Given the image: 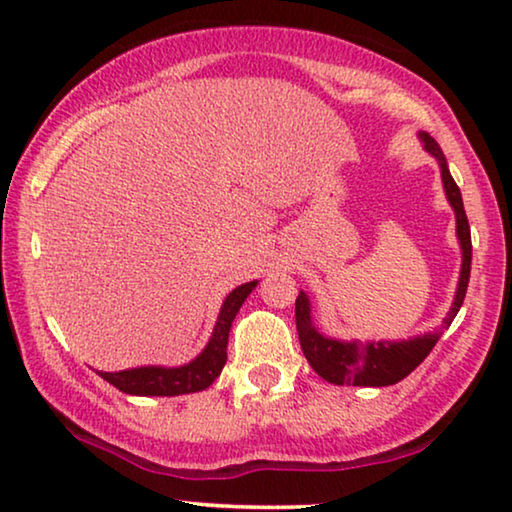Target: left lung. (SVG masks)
Segmentation results:
<instances>
[{
    "label": "left lung",
    "instance_id": "1",
    "mask_svg": "<svg viewBox=\"0 0 512 512\" xmlns=\"http://www.w3.org/2000/svg\"><path fill=\"white\" fill-rule=\"evenodd\" d=\"M425 151L439 160L441 167V181H444V190L448 202L455 211L457 220V239H460L462 248V269H460V282H457V292L453 308L448 310L444 319V329L453 324V319L462 308L464 294H467L469 287V273H471V230L467 213H464L462 204V193L457 188L455 179L448 172V163L444 151L434 137L427 133H421ZM296 331H299L301 349L312 370L317 372L319 377L329 381V384L338 386H391L398 384L409 372H414L418 365L425 361V356L432 352V347L437 345L439 331L437 333H425L418 335V338L400 340V342H345L326 338V335L319 333L312 324L310 317V299L308 294L301 292L299 299H296Z\"/></svg>",
    "mask_w": 512,
    "mask_h": 512
}]
</instances>
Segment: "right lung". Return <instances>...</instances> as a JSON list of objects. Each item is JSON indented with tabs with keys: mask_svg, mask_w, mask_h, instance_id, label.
<instances>
[{
	"mask_svg": "<svg viewBox=\"0 0 512 512\" xmlns=\"http://www.w3.org/2000/svg\"><path fill=\"white\" fill-rule=\"evenodd\" d=\"M257 280L246 282L236 287L234 292L223 301L218 322L213 326L209 345L202 349V354L181 368H160V365H147V368H133L121 372H98L105 381H110L114 388L128 395H183L197 393L209 388L216 377L223 372L227 361V338H230L232 322L236 312L253 292Z\"/></svg>",
	"mask_w": 512,
	"mask_h": 512,
	"instance_id": "1",
	"label": "right lung"
}]
</instances>
